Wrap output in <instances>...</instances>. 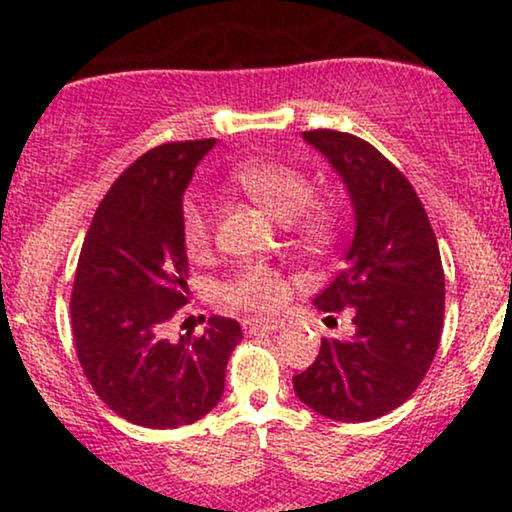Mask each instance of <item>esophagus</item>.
I'll return each mask as SVG.
<instances>
[{"label":"esophagus","instance_id":"obj_1","mask_svg":"<svg viewBox=\"0 0 512 512\" xmlns=\"http://www.w3.org/2000/svg\"><path fill=\"white\" fill-rule=\"evenodd\" d=\"M279 322H272V320H257V317H248V320H243V330L245 334H267V332H276L279 330Z\"/></svg>","mask_w":512,"mask_h":512}]
</instances>
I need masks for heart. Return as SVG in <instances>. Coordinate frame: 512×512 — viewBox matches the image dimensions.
Masks as SVG:
<instances>
[{
  "label": "heart",
  "instance_id": "heart-1",
  "mask_svg": "<svg viewBox=\"0 0 512 512\" xmlns=\"http://www.w3.org/2000/svg\"><path fill=\"white\" fill-rule=\"evenodd\" d=\"M236 182L245 195L255 199L274 219L293 221L303 214L310 228L320 226L325 214L308 207L313 185L301 170L276 161H252L238 168ZM182 243L190 255H202L211 243V211L199 199H187L182 207ZM221 298L228 305L250 313H274L289 298V281L279 269L264 262L243 264L221 284Z\"/></svg>",
  "mask_w": 512,
  "mask_h": 512
}]
</instances>
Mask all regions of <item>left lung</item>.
<instances>
[{"label":"left lung","mask_w":512,"mask_h":512,"mask_svg":"<svg viewBox=\"0 0 512 512\" xmlns=\"http://www.w3.org/2000/svg\"><path fill=\"white\" fill-rule=\"evenodd\" d=\"M303 139L337 170L356 216L344 267L313 303L322 313L351 310L356 332L322 339L293 390L332 421H373L407 402L436 356L445 310L438 240L411 182L375 146L334 129Z\"/></svg>","instance_id":"8db88e82"}]
</instances>
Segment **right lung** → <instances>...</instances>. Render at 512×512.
<instances>
[{"mask_svg":"<svg viewBox=\"0 0 512 512\" xmlns=\"http://www.w3.org/2000/svg\"><path fill=\"white\" fill-rule=\"evenodd\" d=\"M214 139L146 151L98 204L74 274L76 356L96 395L146 428L195 424L221 402L226 366L243 339L231 317L202 334L166 337L187 303L182 197Z\"/></svg>","mask_w":512,"mask_h":512,"instance_id":"obj_1","label":"right lung"}]
</instances>
